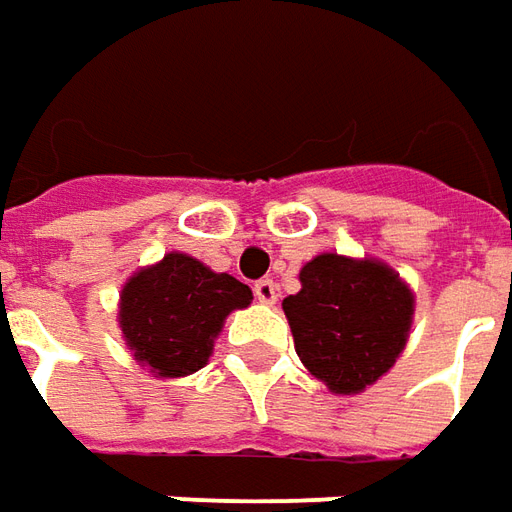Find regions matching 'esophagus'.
Listing matches in <instances>:
<instances>
[{
    "label": "esophagus",
    "instance_id": "esophagus-1",
    "mask_svg": "<svg viewBox=\"0 0 512 512\" xmlns=\"http://www.w3.org/2000/svg\"><path fill=\"white\" fill-rule=\"evenodd\" d=\"M253 292H256V298L259 303H267V306H273L278 301V287L270 281V278H262V281H256L253 284Z\"/></svg>",
    "mask_w": 512,
    "mask_h": 512
}]
</instances>
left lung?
Masks as SVG:
<instances>
[{
	"label": "left lung",
	"mask_w": 512,
	"mask_h": 512,
	"mask_svg": "<svg viewBox=\"0 0 512 512\" xmlns=\"http://www.w3.org/2000/svg\"><path fill=\"white\" fill-rule=\"evenodd\" d=\"M284 298L303 368L337 396H357L396 365L410 340L415 292L373 256L320 253Z\"/></svg>",
	"instance_id": "obj_1"
}]
</instances>
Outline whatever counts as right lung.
<instances>
[{
	"label": "right lung",
	"mask_w": 512,
	"mask_h": 512,
	"mask_svg": "<svg viewBox=\"0 0 512 512\" xmlns=\"http://www.w3.org/2000/svg\"><path fill=\"white\" fill-rule=\"evenodd\" d=\"M250 301L248 284L169 250L122 284L116 320L139 368L155 379H181L209 365L228 315Z\"/></svg>",
	"instance_id": "obj_1"
}]
</instances>
